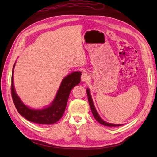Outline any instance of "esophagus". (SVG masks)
I'll return each instance as SVG.
<instances>
[{
	"label": "esophagus",
	"instance_id": "esophagus-1",
	"mask_svg": "<svg viewBox=\"0 0 157 157\" xmlns=\"http://www.w3.org/2000/svg\"><path fill=\"white\" fill-rule=\"evenodd\" d=\"M81 79L82 82H88L90 79V77L89 73H88L87 72H84L82 74Z\"/></svg>",
	"mask_w": 157,
	"mask_h": 157
}]
</instances>
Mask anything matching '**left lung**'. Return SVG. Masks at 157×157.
I'll return each mask as SVG.
<instances>
[{
  "label": "left lung",
  "instance_id": "obj_1",
  "mask_svg": "<svg viewBox=\"0 0 157 157\" xmlns=\"http://www.w3.org/2000/svg\"><path fill=\"white\" fill-rule=\"evenodd\" d=\"M86 92H87V95H88V102H89V105L90 106V109H91V111L93 115H94V118L96 119V121L98 122H99L101 124L105 125V126H109V127H117V126H121L123 124H113V123H107L104 120L102 119L101 117L98 115V113H97L96 110V108L94 106V103H93V101H92V96L90 94V89L87 88L86 89Z\"/></svg>",
  "mask_w": 157,
  "mask_h": 157
}]
</instances>
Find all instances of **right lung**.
I'll use <instances>...</instances> for the list:
<instances>
[{
  "label": "right lung",
  "mask_w": 157,
  "mask_h": 157,
  "mask_svg": "<svg viewBox=\"0 0 157 157\" xmlns=\"http://www.w3.org/2000/svg\"><path fill=\"white\" fill-rule=\"evenodd\" d=\"M15 65V63L12 71L11 95L13 102L19 114L28 121L39 124L51 125L57 122L65 112L71 89L80 83L82 73L79 71L73 72L65 77L54 100L48 106L41 109H31L21 101L15 92L13 82Z\"/></svg>",
  "instance_id": "obj_1"
}]
</instances>
